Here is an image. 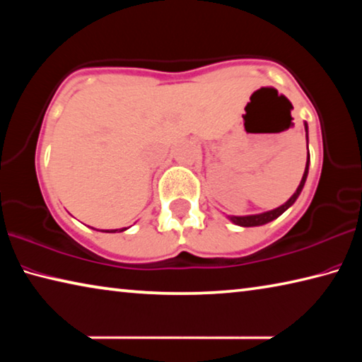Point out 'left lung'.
<instances>
[{
  "instance_id": "obj_1",
  "label": "left lung",
  "mask_w": 362,
  "mask_h": 362,
  "mask_svg": "<svg viewBox=\"0 0 362 362\" xmlns=\"http://www.w3.org/2000/svg\"><path fill=\"white\" fill-rule=\"evenodd\" d=\"M305 132H306V146H308V124H306V122H305ZM308 168H310V151H308V159H306L303 177H302V180H300V185L297 187L296 193H293L284 204L276 207V209H272V211H267L262 214H252V216H226V218H228L230 222H233L235 225H240V226H260V225L272 222V220H274V218H278L281 214H284L293 203H296L300 193H302L305 182H306V177H308Z\"/></svg>"
}]
</instances>
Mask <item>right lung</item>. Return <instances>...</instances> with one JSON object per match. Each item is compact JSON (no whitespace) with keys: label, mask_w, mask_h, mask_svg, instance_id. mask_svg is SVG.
Here are the masks:
<instances>
[{"label":"right lung","mask_w":362,"mask_h":362,"mask_svg":"<svg viewBox=\"0 0 362 362\" xmlns=\"http://www.w3.org/2000/svg\"><path fill=\"white\" fill-rule=\"evenodd\" d=\"M124 230H127V228H119V230H105V231H103V233H116V231H124Z\"/></svg>","instance_id":"obj_1"}]
</instances>
